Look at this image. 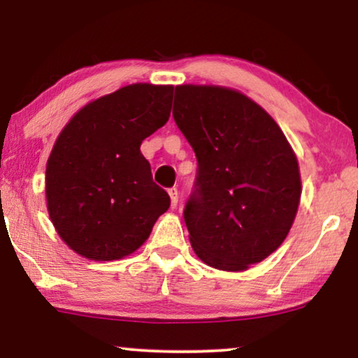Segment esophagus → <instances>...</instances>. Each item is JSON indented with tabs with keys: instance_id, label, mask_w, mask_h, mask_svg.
<instances>
[{
	"instance_id": "34e87169",
	"label": "esophagus",
	"mask_w": 358,
	"mask_h": 358,
	"mask_svg": "<svg viewBox=\"0 0 358 358\" xmlns=\"http://www.w3.org/2000/svg\"><path fill=\"white\" fill-rule=\"evenodd\" d=\"M169 197H171V207L176 208L178 207V202H179V194H178V189L176 187H171L169 190Z\"/></svg>"
}]
</instances>
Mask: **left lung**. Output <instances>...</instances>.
I'll return each mask as SVG.
<instances>
[{
	"mask_svg": "<svg viewBox=\"0 0 358 358\" xmlns=\"http://www.w3.org/2000/svg\"><path fill=\"white\" fill-rule=\"evenodd\" d=\"M173 117L197 158L184 222L194 251L220 271H244L283 243L301 195L292 146L241 92L176 86Z\"/></svg>",
	"mask_w": 358,
	"mask_h": 358,
	"instance_id": "left-lung-1",
	"label": "left lung"
}]
</instances>
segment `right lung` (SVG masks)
Wrapping results in <instances>:
<instances>
[{"label":"right lung","mask_w":358,"mask_h":358,"mask_svg":"<svg viewBox=\"0 0 358 358\" xmlns=\"http://www.w3.org/2000/svg\"><path fill=\"white\" fill-rule=\"evenodd\" d=\"M173 86L131 85L78 112L47 163L48 215L60 238L92 261L136 251L169 208L140 145L169 119Z\"/></svg>","instance_id":"add662e5"}]
</instances>
